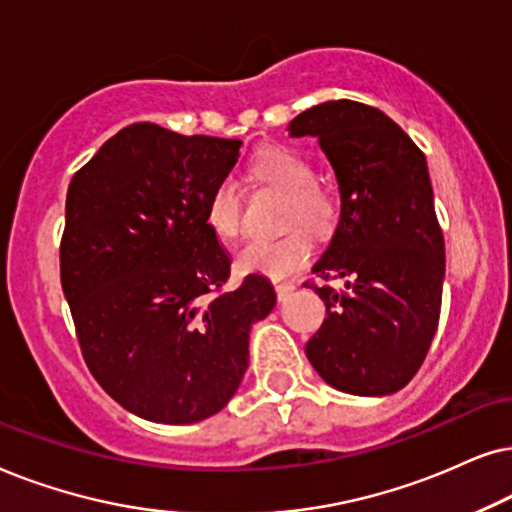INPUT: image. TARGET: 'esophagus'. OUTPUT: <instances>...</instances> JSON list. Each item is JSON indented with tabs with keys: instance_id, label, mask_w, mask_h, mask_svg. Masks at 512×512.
I'll return each mask as SVG.
<instances>
[{
	"instance_id": "34e87169",
	"label": "esophagus",
	"mask_w": 512,
	"mask_h": 512,
	"mask_svg": "<svg viewBox=\"0 0 512 512\" xmlns=\"http://www.w3.org/2000/svg\"><path fill=\"white\" fill-rule=\"evenodd\" d=\"M274 290H276L278 302H283V299L288 297L292 290H295V285H292V283H281V281H276V283H274Z\"/></svg>"
}]
</instances>
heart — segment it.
<instances>
[{
  "instance_id": "1",
  "label": "heart",
  "mask_w": 512,
  "mask_h": 512,
  "mask_svg": "<svg viewBox=\"0 0 512 512\" xmlns=\"http://www.w3.org/2000/svg\"><path fill=\"white\" fill-rule=\"evenodd\" d=\"M248 173L257 185L285 194L283 224H304L306 229L325 234L330 229L335 206L316 185V168L299 152L285 147L264 149L250 161ZM206 224L220 241H234L241 234V189L231 177L215 182L206 199ZM311 255V238L302 229H292L276 238H257L238 252L236 264L245 274L285 278L302 267Z\"/></svg>"
}]
</instances>
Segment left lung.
Returning a JSON list of instances; mask_svg holds the SVG:
<instances>
[{
	"label": "left lung",
	"instance_id": "1",
	"mask_svg": "<svg viewBox=\"0 0 512 512\" xmlns=\"http://www.w3.org/2000/svg\"><path fill=\"white\" fill-rule=\"evenodd\" d=\"M313 135L335 168L342 213L313 274L327 318L306 358L337 391L391 395L410 384L438 330L445 241L426 156L377 107L330 100L290 121Z\"/></svg>",
	"mask_w": 512,
	"mask_h": 512
}]
</instances>
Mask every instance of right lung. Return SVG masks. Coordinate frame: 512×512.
Wrapping results in <instances>:
<instances>
[{
  "label": "right lung",
  "instance_id": "obj_1",
  "mask_svg": "<svg viewBox=\"0 0 512 512\" xmlns=\"http://www.w3.org/2000/svg\"><path fill=\"white\" fill-rule=\"evenodd\" d=\"M241 140L133 124L74 173L60 283L95 381L156 424L213 417L248 370L250 327L276 292L260 274L236 290L206 224V199Z\"/></svg>",
  "mask_w": 512,
  "mask_h": 512
}]
</instances>
